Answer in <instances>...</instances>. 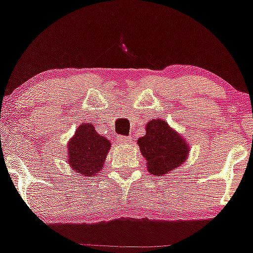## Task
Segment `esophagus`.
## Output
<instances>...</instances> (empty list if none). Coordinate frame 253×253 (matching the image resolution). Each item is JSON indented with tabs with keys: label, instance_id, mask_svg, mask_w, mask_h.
I'll return each instance as SVG.
<instances>
[{
	"label": "esophagus",
	"instance_id": "obj_1",
	"mask_svg": "<svg viewBox=\"0 0 253 253\" xmlns=\"http://www.w3.org/2000/svg\"><path fill=\"white\" fill-rule=\"evenodd\" d=\"M130 140H132V139H130V136H126V135H119L118 136V143H120V144H126Z\"/></svg>",
	"mask_w": 253,
	"mask_h": 253
}]
</instances>
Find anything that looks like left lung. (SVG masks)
I'll use <instances>...</instances> for the list:
<instances>
[{
    "mask_svg": "<svg viewBox=\"0 0 253 253\" xmlns=\"http://www.w3.org/2000/svg\"><path fill=\"white\" fill-rule=\"evenodd\" d=\"M138 145L146 159L147 169L155 176L178 168L189 152L185 141L161 119L146 125V134L139 139Z\"/></svg>",
    "mask_w": 253,
    "mask_h": 253,
    "instance_id": "obj_1",
    "label": "left lung"
}]
</instances>
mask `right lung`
Here are the masks:
<instances>
[{
    "label": "right lung",
    "instance_id": "right-lung-1",
    "mask_svg": "<svg viewBox=\"0 0 253 253\" xmlns=\"http://www.w3.org/2000/svg\"><path fill=\"white\" fill-rule=\"evenodd\" d=\"M69 164L81 176L91 177L102 170L110 149L109 140L97 134L91 124H82L68 145Z\"/></svg>",
    "mask_w": 253,
    "mask_h": 253
}]
</instances>
